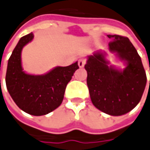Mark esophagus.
<instances>
[{"label": "esophagus", "instance_id": "esophagus-1", "mask_svg": "<svg viewBox=\"0 0 150 150\" xmlns=\"http://www.w3.org/2000/svg\"><path fill=\"white\" fill-rule=\"evenodd\" d=\"M86 59H84V58H81L80 59H78V66L80 68H83L84 65L86 64Z\"/></svg>", "mask_w": 150, "mask_h": 150}]
</instances>
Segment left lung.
<instances>
[{
    "label": "left lung",
    "mask_w": 150,
    "mask_h": 150,
    "mask_svg": "<svg viewBox=\"0 0 150 150\" xmlns=\"http://www.w3.org/2000/svg\"><path fill=\"white\" fill-rule=\"evenodd\" d=\"M109 50L127 62L123 71L108 67L100 52L89 56L85 69L91 100L95 107L112 116L130 112L138 105L146 85V73L137 50L128 38L108 35ZM150 85V81H149Z\"/></svg>",
    "instance_id": "1"
}]
</instances>
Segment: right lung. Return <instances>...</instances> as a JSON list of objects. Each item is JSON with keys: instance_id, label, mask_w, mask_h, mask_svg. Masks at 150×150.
I'll return each mask as SVG.
<instances>
[{"instance_id": "right-lung-1", "label": "right lung", "mask_w": 150, "mask_h": 150, "mask_svg": "<svg viewBox=\"0 0 150 150\" xmlns=\"http://www.w3.org/2000/svg\"><path fill=\"white\" fill-rule=\"evenodd\" d=\"M33 38L32 33L23 36L15 46L8 61L6 83L18 108L31 115L42 116L61 105L66 86L79 66L76 62L67 67H56L45 75L27 74L22 69L21 51Z\"/></svg>"}]
</instances>
